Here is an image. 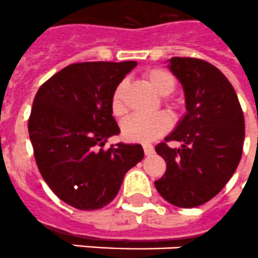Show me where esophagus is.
Instances as JSON below:
<instances>
[{
  "label": "esophagus",
  "instance_id": "esophagus-1",
  "mask_svg": "<svg viewBox=\"0 0 258 258\" xmlns=\"http://www.w3.org/2000/svg\"><path fill=\"white\" fill-rule=\"evenodd\" d=\"M143 149H144V153H146L147 156L152 155V153L155 152V148H153L152 144H148V143H146V144H143Z\"/></svg>",
  "mask_w": 258,
  "mask_h": 258
}]
</instances>
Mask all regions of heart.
Masks as SVG:
<instances>
[{
	"label": "heart",
	"mask_w": 258,
	"mask_h": 258,
	"mask_svg": "<svg viewBox=\"0 0 258 258\" xmlns=\"http://www.w3.org/2000/svg\"><path fill=\"white\" fill-rule=\"evenodd\" d=\"M149 85L155 89V92L160 96H169L176 88V80L173 75L165 69L153 68L144 73ZM127 82L120 81L114 89L111 97V110L115 116H120L124 112V93ZM170 118L164 112H157L152 115H135L124 119L122 124L123 138L130 142L148 143L153 142L157 138L169 130Z\"/></svg>",
	"instance_id": "1"
}]
</instances>
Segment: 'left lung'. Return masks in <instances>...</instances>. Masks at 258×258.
Wrapping results in <instances>:
<instances>
[{
	"label": "left lung",
	"instance_id": "1",
	"mask_svg": "<svg viewBox=\"0 0 258 258\" xmlns=\"http://www.w3.org/2000/svg\"><path fill=\"white\" fill-rule=\"evenodd\" d=\"M168 68L181 82L186 114L156 152L166 172L155 186L161 197L182 209L206 203L224 187L243 153L245 124L231 82L213 64L192 57H172Z\"/></svg>",
	"mask_w": 258,
	"mask_h": 258
}]
</instances>
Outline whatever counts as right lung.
<instances>
[{
  "label": "right lung",
  "mask_w": 258,
  "mask_h": 258,
  "mask_svg": "<svg viewBox=\"0 0 258 258\" xmlns=\"http://www.w3.org/2000/svg\"><path fill=\"white\" fill-rule=\"evenodd\" d=\"M136 61L77 62L45 81L36 93L29 134L39 172L62 202L98 210L118 194L125 173L144 157L140 144L118 143L114 89Z\"/></svg>",
  "instance_id": "right-lung-1"
}]
</instances>
